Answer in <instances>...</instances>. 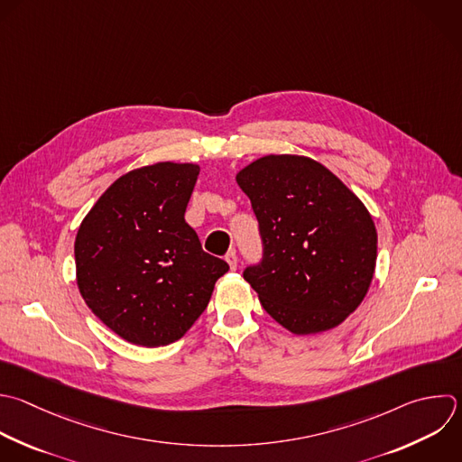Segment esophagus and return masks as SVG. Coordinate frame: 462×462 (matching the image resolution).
Returning a JSON list of instances; mask_svg holds the SVG:
<instances>
[{
	"mask_svg": "<svg viewBox=\"0 0 462 462\" xmlns=\"http://www.w3.org/2000/svg\"><path fill=\"white\" fill-rule=\"evenodd\" d=\"M226 262L229 263V267L235 271L238 267V258H236V251L231 249L227 254H226Z\"/></svg>",
	"mask_w": 462,
	"mask_h": 462,
	"instance_id": "1",
	"label": "esophagus"
}]
</instances>
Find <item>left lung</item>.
<instances>
[{
	"mask_svg": "<svg viewBox=\"0 0 462 462\" xmlns=\"http://www.w3.org/2000/svg\"><path fill=\"white\" fill-rule=\"evenodd\" d=\"M260 224L263 260L244 280L262 307L296 336L343 323L375 271L377 231L330 170L303 155H263L236 173Z\"/></svg>",
	"mask_w": 462,
	"mask_h": 462,
	"instance_id": "obj_1",
	"label": "left lung"
}]
</instances>
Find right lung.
Instances as JSON below:
<instances>
[{
    "label": "right lung",
    "mask_w": 462,
    "mask_h": 462,
    "mask_svg": "<svg viewBox=\"0 0 462 462\" xmlns=\"http://www.w3.org/2000/svg\"><path fill=\"white\" fill-rule=\"evenodd\" d=\"M200 166L155 162L119 177L83 218L76 282L88 309L141 346L180 339L229 265L184 220Z\"/></svg>",
    "instance_id": "right-lung-1"
}]
</instances>
